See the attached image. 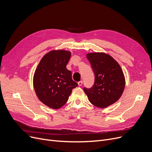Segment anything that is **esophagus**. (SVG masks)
Listing matches in <instances>:
<instances>
[{"label": "esophagus", "mask_w": 152, "mask_h": 152, "mask_svg": "<svg viewBox=\"0 0 152 152\" xmlns=\"http://www.w3.org/2000/svg\"><path fill=\"white\" fill-rule=\"evenodd\" d=\"M82 84H83V82H82V80H81V81H80V82H78V86H82Z\"/></svg>", "instance_id": "esophagus-1"}]
</instances>
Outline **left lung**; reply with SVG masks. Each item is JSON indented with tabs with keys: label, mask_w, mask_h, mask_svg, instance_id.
<instances>
[{
	"label": "left lung",
	"mask_w": 152,
	"mask_h": 152,
	"mask_svg": "<svg viewBox=\"0 0 152 152\" xmlns=\"http://www.w3.org/2000/svg\"><path fill=\"white\" fill-rule=\"evenodd\" d=\"M95 74V82L90 88H83L90 103L104 108L116 102L125 87V78L119 64L105 53L86 55Z\"/></svg>",
	"instance_id": "left-lung-1"
}]
</instances>
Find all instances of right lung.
Here are the masks:
<instances>
[{"mask_svg": "<svg viewBox=\"0 0 152 152\" xmlns=\"http://www.w3.org/2000/svg\"><path fill=\"white\" fill-rule=\"evenodd\" d=\"M71 53L64 50H52L41 59L35 70L33 86L41 102L53 109L66 104L72 90L78 86L66 68Z\"/></svg>", "mask_w": 152, "mask_h": 152, "instance_id": "1", "label": "right lung"}]
</instances>
